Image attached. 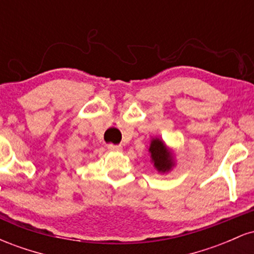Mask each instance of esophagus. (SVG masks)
<instances>
[{"mask_svg": "<svg viewBox=\"0 0 254 254\" xmlns=\"http://www.w3.org/2000/svg\"><path fill=\"white\" fill-rule=\"evenodd\" d=\"M107 149L110 151H121L122 145H116V144H109L107 145Z\"/></svg>", "mask_w": 254, "mask_h": 254, "instance_id": "1", "label": "esophagus"}]
</instances>
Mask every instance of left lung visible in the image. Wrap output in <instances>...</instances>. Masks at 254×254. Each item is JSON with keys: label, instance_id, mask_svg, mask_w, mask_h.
Instances as JSON below:
<instances>
[{"label": "left lung", "instance_id": "1", "mask_svg": "<svg viewBox=\"0 0 254 254\" xmlns=\"http://www.w3.org/2000/svg\"><path fill=\"white\" fill-rule=\"evenodd\" d=\"M148 150H149L151 162L159 173H167L172 171V168L176 165V159H174L173 151L166 145L161 138L155 137L151 139Z\"/></svg>", "mask_w": 254, "mask_h": 254}]
</instances>
